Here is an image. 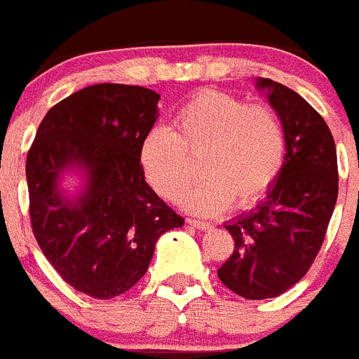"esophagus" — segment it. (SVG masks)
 Here are the masks:
<instances>
[{
	"mask_svg": "<svg viewBox=\"0 0 359 359\" xmlns=\"http://www.w3.org/2000/svg\"><path fill=\"white\" fill-rule=\"evenodd\" d=\"M186 222L191 226H195V228H198V230H210V228H212V224H210V222L201 221V219H191V217H188V219H186Z\"/></svg>",
	"mask_w": 359,
	"mask_h": 359,
	"instance_id": "esophagus-1",
	"label": "esophagus"
}]
</instances>
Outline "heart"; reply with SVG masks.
<instances>
[{"label":"heart","instance_id":"obj_1","mask_svg":"<svg viewBox=\"0 0 359 359\" xmlns=\"http://www.w3.org/2000/svg\"><path fill=\"white\" fill-rule=\"evenodd\" d=\"M288 135L281 114L263 102L222 91L197 93L173 114L171 131L155 128L140 144L147 182L168 201L182 195L197 213H217L236 203L248 208L272 189L287 161Z\"/></svg>","mask_w":359,"mask_h":359}]
</instances>
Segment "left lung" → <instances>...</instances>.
<instances>
[{
	"label": "left lung",
	"mask_w": 359,
	"mask_h": 359,
	"mask_svg": "<svg viewBox=\"0 0 359 359\" xmlns=\"http://www.w3.org/2000/svg\"><path fill=\"white\" fill-rule=\"evenodd\" d=\"M287 126V161L254 212L226 224L236 248L217 276L245 299H268L301 281L325 241L338 198L336 144L323 116L296 91L261 78Z\"/></svg>",
	"instance_id": "obj_1"
}]
</instances>
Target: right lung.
I'll return each mask as SVG.
<instances>
[{"mask_svg": "<svg viewBox=\"0 0 359 359\" xmlns=\"http://www.w3.org/2000/svg\"><path fill=\"white\" fill-rule=\"evenodd\" d=\"M161 95L140 86L96 83L53 105L27 153L31 226L41 252L74 290L111 299L146 273L156 239L184 219L149 188L140 144ZM69 165L88 171L86 191H57Z\"/></svg>", "mask_w": 359, "mask_h": 359, "instance_id": "obj_1", "label": "right lung"}]
</instances>
